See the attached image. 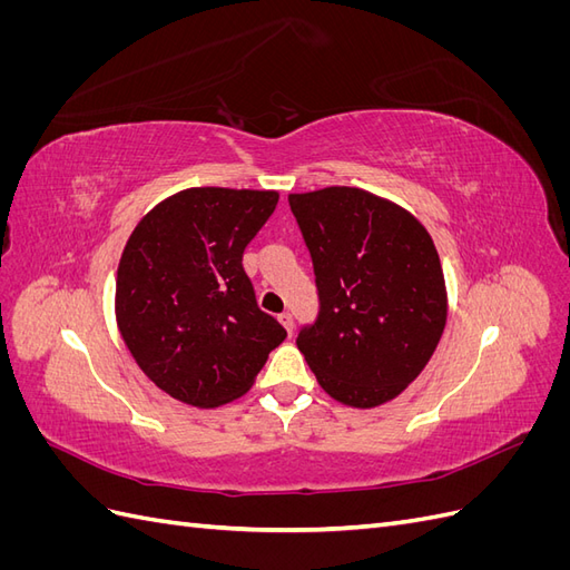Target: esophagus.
Listing matches in <instances>:
<instances>
[{
    "label": "esophagus",
    "instance_id": "34e87169",
    "mask_svg": "<svg viewBox=\"0 0 570 570\" xmlns=\"http://www.w3.org/2000/svg\"><path fill=\"white\" fill-rule=\"evenodd\" d=\"M278 318H281V323L285 325V331L292 335V331H295V321H292V314H281Z\"/></svg>",
    "mask_w": 570,
    "mask_h": 570
}]
</instances>
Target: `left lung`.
<instances>
[{
  "mask_svg": "<svg viewBox=\"0 0 570 570\" xmlns=\"http://www.w3.org/2000/svg\"><path fill=\"white\" fill-rule=\"evenodd\" d=\"M287 199L321 299L297 347L333 400L381 406L416 381L444 333L446 287L433 237L400 204L361 187Z\"/></svg>",
  "mask_w": 570,
  "mask_h": 570,
  "instance_id": "obj_1",
  "label": "left lung"
}]
</instances>
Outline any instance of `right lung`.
I'll return each mask as SVG.
<instances>
[{
	"label": "right lung",
	"instance_id": "add662e5",
	"mask_svg": "<svg viewBox=\"0 0 570 570\" xmlns=\"http://www.w3.org/2000/svg\"><path fill=\"white\" fill-rule=\"evenodd\" d=\"M275 189L187 187L147 212L116 273V323L149 381L214 409L243 396L285 327L256 306L245 247L278 204Z\"/></svg>",
	"mask_w": 570,
	"mask_h": 570
}]
</instances>
